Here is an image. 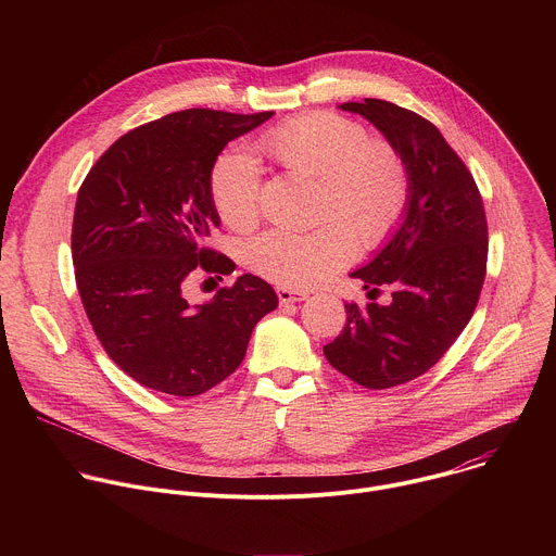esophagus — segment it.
I'll use <instances>...</instances> for the list:
<instances>
[{
  "label": "esophagus",
  "instance_id": "esophagus-1",
  "mask_svg": "<svg viewBox=\"0 0 556 556\" xmlns=\"http://www.w3.org/2000/svg\"><path fill=\"white\" fill-rule=\"evenodd\" d=\"M277 296H279V303H281V305H288V303L305 301V299H307V292H299V290H288V288H277Z\"/></svg>",
  "mask_w": 556,
  "mask_h": 556
}]
</instances>
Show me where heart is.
I'll list each match as a JSON object with an SVG mask.
<instances>
[{"label": "heart", "mask_w": 556, "mask_h": 556, "mask_svg": "<svg viewBox=\"0 0 556 556\" xmlns=\"http://www.w3.org/2000/svg\"><path fill=\"white\" fill-rule=\"evenodd\" d=\"M260 149L288 174L319 182V228H275L249 244V266L283 288H312L345 268L356 237L376 249L395 232L412 202V174L393 142L371 138L358 121L314 112L290 118L260 138ZM211 198L222 222L251 228L262 213V176L251 155L222 153L211 169Z\"/></svg>", "instance_id": "b5f03b06"}]
</instances>
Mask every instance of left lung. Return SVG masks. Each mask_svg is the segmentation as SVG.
I'll return each instance as SVG.
<instances>
[{
	"label": "left lung",
	"mask_w": 556,
	"mask_h": 556,
	"mask_svg": "<svg viewBox=\"0 0 556 556\" xmlns=\"http://www.w3.org/2000/svg\"><path fill=\"white\" fill-rule=\"evenodd\" d=\"M401 149L412 202L389 244L352 277L369 303H345L348 324L324 348L326 358L367 389H389L427 374L462 334L486 277L489 224L472 174L420 114L380 99L343 103ZM380 287L392 303H372Z\"/></svg>",
	"instance_id": "left-lung-1"
}]
</instances>
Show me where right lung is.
<instances>
[{"label":"right lung","instance_id":"1","mask_svg":"<svg viewBox=\"0 0 556 556\" xmlns=\"http://www.w3.org/2000/svg\"><path fill=\"white\" fill-rule=\"evenodd\" d=\"M273 112L185 110L121 136L76 195L72 262L88 319L110 358L136 382L178 399L200 395L244 361L253 328L279 303L247 273L191 305L200 273L235 264L211 249L219 226L211 169L228 140Z\"/></svg>","mask_w":556,"mask_h":556}]
</instances>
